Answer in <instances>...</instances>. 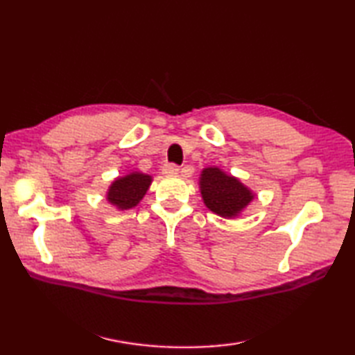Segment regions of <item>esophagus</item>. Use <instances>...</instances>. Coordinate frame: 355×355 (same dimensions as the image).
Returning <instances> with one entry per match:
<instances>
[{
  "instance_id": "1",
  "label": "esophagus",
  "mask_w": 355,
  "mask_h": 355,
  "mask_svg": "<svg viewBox=\"0 0 355 355\" xmlns=\"http://www.w3.org/2000/svg\"><path fill=\"white\" fill-rule=\"evenodd\" d=\"M178 171H180V168L173 163H166V164H163V168H162V172L164 173V175H177Z\"/></svg>"
}]
</instances>
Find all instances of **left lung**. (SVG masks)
Returning a JSON list of instances; mask_svg holds the SVG:
<instances>
[{
  "instance_id": "left-lung-1",
  "label": "left lung",
  "mask_w": 355,
  "mask_h": 355,
  "mask_svg": "<svg viewBox=\"0 0 355 355\" xmlns=\"http://www.w3.org/2000/svg\"><path fill=\"white\" fill-rule=\"evenodd\" d=\"M200 191L207 209L224 218L238 216L254 198L247 186L220 168L202 169Z\"/></svg>"
}]
</instances>
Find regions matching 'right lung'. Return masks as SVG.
I'll use <instances>...</instances> for the list:
<instances>
[{
  "mask_svg": "<svg viewBox=\"0 0 355 355\" xmlns=\"http://www.w3.org/2000/svg\"><path fill=\"white\" fill-rule=\"evenodd\" d=\"M153 183V177L141 172H131L125 177H119L111 183L107 192V200L119 210L132 209L145 197Z\"/></svg>",
  "mask_w": 355,
  "mask_h": 355,
  "instance_id": "1",
  "label": "right lung"
}]
</instances>
